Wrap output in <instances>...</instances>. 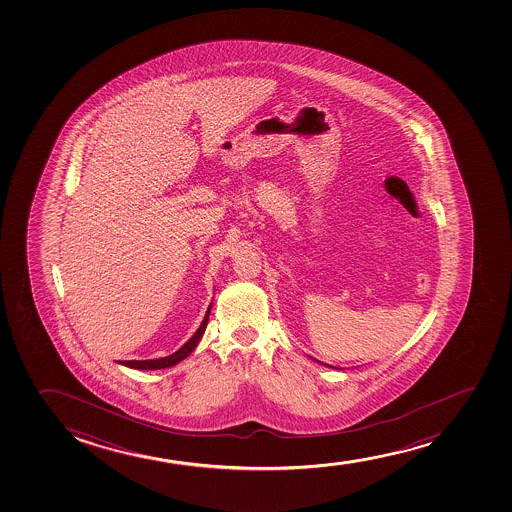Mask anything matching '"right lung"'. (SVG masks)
Here are the masks:
<instances>
[{
	"label": "right lung",
	"mask_w": 512,
	"mask_h": 512,
	"mask_svg": "<svg viewBox=\"0 0 512 512\" xmlns=\"http://www.w3.org/2000/svg\"><path fill=\"white\" fill-rule=\"evenodd\" d=\"M210 309H212V304L208 307V311H206L205 319H203V323L200 324V328L198 331L194 333L191 338H189L186 343H184L183 347L179 348L177 352L172 353V355H167V357H162V359H153V360H123V362H119V364L126 365V367H131V369H141V371H150V369H165V367H172V365L179 364L181 360L186 359L189 353L193 352L196 345L200 343L201 336H203V331H205L206 324H208V316H210Z\"/></svg>",
	"instance_id": "right-lung-1"
}]
</instances>
